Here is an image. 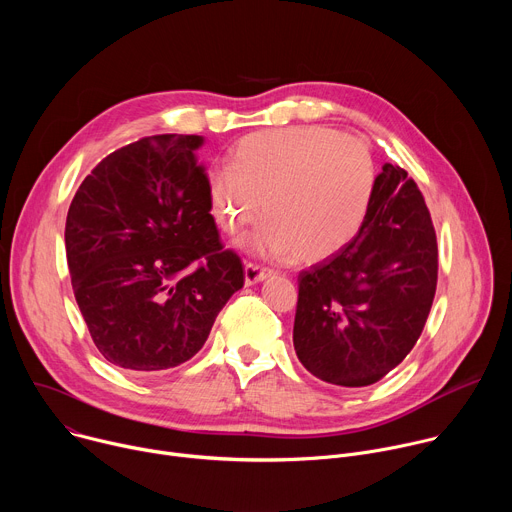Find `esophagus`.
Returning <instances> with one entry per match:
<instances>
[{
  "mask_svg": "<svg viewBox=\"0 0 512 512\" xmlns=\"http://www.w3.org/2000/svg\"><path fill=\"white\" fill-rule=\"evenodd\" d=\"M267 275H271V269L261 267V265L251 263V261L245 263V283H247V285L259 283V281H263Z\"/></svg>",
  "mask_w": 512,
  "mask_h": 512,
  "instance_id": "34e87169",
  "label": "esophagus"
}]
</instances>
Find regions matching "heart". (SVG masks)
Here are the masks:
<instances>
[{"mask_svg":"<svg viewBox=\"0 0 512 512\" xmlns=\"http://www.w3.org/2000/svg\"><path fill=\"white\" fill-rule=\"evenodd\" d=\"M377 186L369 143L318 127H287L243 137L233 168L208 176L216 225L259 255L318 263L340 253L362 229Z\"/></svg>","mask_w":512,"mask_h":512,"instance_id":"obj_1","label":"heart"}]
</instances>
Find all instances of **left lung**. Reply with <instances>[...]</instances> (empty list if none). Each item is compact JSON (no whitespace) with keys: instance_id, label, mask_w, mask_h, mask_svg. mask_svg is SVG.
<instances>
[{"instance_id":"obj_1","label":"left lung","mask_w":512,"mask_h":512,"mask_svg":"<svg viewBox=\"0 0 512 512\" xmlns=\"http://www.w3.org/2000/svg\"><path fill=\"white\" fill-rule=\"evenodd\" d=\"M437 285V239L413 178L385 164L358 235L298 277L294 346L338 387L381 381L411 352Z\"/></svg>"}]
</instances>
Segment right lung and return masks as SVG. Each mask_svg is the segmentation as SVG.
I'll use <instances>...</instances> for the list:
<instances>
[{
  "mask_svg": "<svg viewBox=\"0 0 512 512\" xmlns=\"http://www.w3.org/2000/svg\"><path fill=\"white\" fill-rule=\"evenodd\" d=\"M200 135L141 137L101 160L70 202L64 243L91 338L115 367L192 358L245 283L210 214Z\"/></svg>",
  "mask_w": 512,
  "mask_h": 512,
  "instance_id": "1",
  "label": "right lung"
}]
</instances>
